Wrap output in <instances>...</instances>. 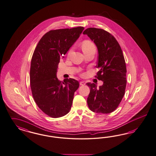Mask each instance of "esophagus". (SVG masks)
I'll return each instance as SVG.
<instances>
[{"instance_id":"34e87169","label":"esophagus","mask_w":156,"mask_h":156,"mask_svg":"<svg viewBox=\"0 0 156 156\" xmlns=\"http://www.w3.org/2000/svg\"><path fill=\"white\" fill-rule=\"evenodd\" d=\"M80 85H81V86H83V85H85V82H83V81H81V82H80Z\"/></svg>"}]
</instances>
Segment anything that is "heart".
Segmentation results:
<instances>
[{
	"mask_svg": "<svg viewBox=\"0 0 156 156\" xmlns=\"http://www.w3.org/2000/svg\"><path fill=\"white\" fill-rule=\"evenodd\" d=\"M81 47H82V49L83 51L84 52L89 50L91 48H95L94 44L88 40L84 41L82 43Z\"/></svg>",
	"mask_w": 156,
	"mask_h": 156,
	"instance_id": "b5f03b06",
	"label": "heart"
}]
</instances>
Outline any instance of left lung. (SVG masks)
Wrapping results in <instances>:
<instances>
[{
  "label": "left lung",
  "mask_w": 156,
  "mask_h": 156,
  "mask_svg": "<svg viewBox=\"0 0 156 156\" xmlns=\"http://www.w3.org/2000/svg\"><path fill=\"white\" fill-rule=\"evenodd\" d=\"M87 35L98 51L95 76L104 83L98 88L94 83H87L90 93L87 99L89 109L97 113L113 112L121 102L126 86V67L122 49L116 39L103 29L88 28Z\"/></svg>",
  "instance_id": "left-lung-1"
}]
</instances>
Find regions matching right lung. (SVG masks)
<instances>
[{
  "instance_id": "1",
  "label": "right lung",
  "mask_w": 156,
  "mask_h": 156,
  "mask_svg": "<svg viewBox=\"0 0 156 156\" xmlns=\"http://www.w3.org/2000/svg\"><path fill=\"white\" fill-rule=\"evenodd\" d=\"M84 27L51 30L38 42L33 55L30 71V86L35 103L43 113L52 118L65 115L71 109L78 80L57 77L61 58L68 51Z\"/></svg>"
}]
</instances>
